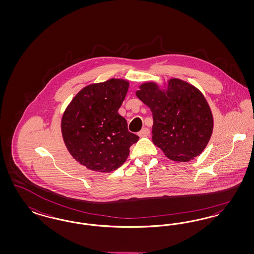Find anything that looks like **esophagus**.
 Returning a JSON list of instances; mask_svg holds the SVG:
<instances>
[{
	"label": "esophagus",
	"mask_w": 254,
	"mask_h": 254,
	"mask_svg": "<svg viewBox=\"0 0 254 254\" xmlns=\"http://www.w3.org/2000/svg\"><path fill=\"white\" fill-rule=\"evenodd\" d=\"M149 133H150L149 129L147 127H144L141 131H139L138 135H139V137H146L149 135Z\"/></svg>",
	"instance_id": "obj_1"
}]
</instances>
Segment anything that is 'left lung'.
I'll return each mask as SVG.
<instances>
[{"instance_id":"1","label":"left lung","mask_w":254,"mask_h":254,"mask_svg":"<svg viewBox=\"0 0 254 254\" xmlns=\"http://www.w3.org/2000/svg\"><path fill=\"white\" fill-rule=\"evenodd\" d=\"M153 116L152 141L175 162L200 155L213 131V115L204 94L177 78L159 85L145 82L135 92Z\"/></svg>"}]
</instances>
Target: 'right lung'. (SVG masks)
<instances>
[{"instance_id":"obj_1","label":"right lung","mask_w":254,"mask_h":254,"mask_svg":"<svg viewBox=\"0 0 254 254\" xmlns=\"http://www.w3.org/2000/svg\"><path fill=\"white\" fill-rule=\"evenodd\" d=\"M129 82L111 78L82 88L64 109L61 131L68 152L86 169L111 172L129 155L139 137L118 113Z\"/></svg>"}]
</instances>
